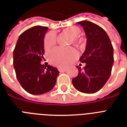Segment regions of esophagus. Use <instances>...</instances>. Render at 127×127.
I'll return each instance as SVG.
<instances>
[{"label": "esophagus", "mask_w": 127, "mask_h": 127, "mask_svg": "<svg viewBox=\"0 0 127 127\" xmlns=\"http://www.w3.org/2000/svg\"><path fill=\"white\" fill-rule=\"evenodd\" d=\"M58 69H59V72H65L66 70V68H59Z\"/></svg>", "instance_id": "esophagus-1"}]
</instances>
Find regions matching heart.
Returning <instances> with one entry per match:
<instances>
[{
  "label": "heart",
  "mask_w": 127,
  "mask_h": 127,
  "mask_svg": "<svg viewBox=\"0 0 127 127\" xmlns=\"http://www.w3.org/2000/svg\"><path fill=\"white\" fill-rule=\"evenodd\" d=\"M64 32L73 37V40L71 43L76 45H80L83 42V39L78 36L80 33V30L78 27L70 26L64 30ZM57 42V35L55 33L50 32L46 35L44 39V48L46 50L51 49L55 45ZM77 53L72 49H66L64 48L57 47L53 49L49 55L50 61L54 65L58 66H64L73 63L76 59Z\"/></svg>",
  "instance_id": "b5f03b06"
}]
</instances>
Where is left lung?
I'll return each instance as SVG.
<instances>
[{"mask_svg": "<svg viewBox=\"0 0 127 127\" xmlns=\"http://www.w3.org/2000/svg\"><path fill=\"white\" fill-rule=\"evenodd\" d=\"M83 28L87 41L86 49L79 61L86 66H77L78 74L72 82L77 90L85 94L98 92L111 76L114 63L113 47L105 31L89 21L77 22Z\"/></svg>", "mask_w": 127, "mask_h": 127, "instance_id": "1", "label": "left lung"}]
</instances>
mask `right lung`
Here are the masks:
<instances>
[{"label": "right lung", "mask_w": 127, "mask_h": 127, "mask_svg": "<svg viewBox=\"0 0 127 127\" xmlns=\"http://www.w3.org/2000/svg\"><path fill=\"white\" fill-rule=\"evenodd\" d=\"M48 28L36 26L19 36L13 53L16 78L23 88L33 95H40L53 88L59 72L41 64L44 55V37Z\"/></svg>", "instance_id": "1"}]
</instances>
